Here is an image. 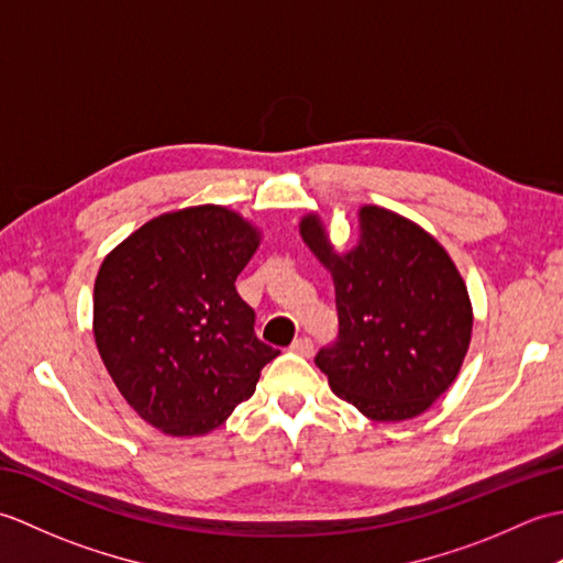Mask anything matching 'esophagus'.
<instances>
[{"mask_svg":"<svg viewBox=\"0 0 563 563\" xmlns=\"http://www.w3.org/2000/svg\"><path fill=\"white\" fill-rule=\"evenodd\" d=\"M290 351L292 353H297V355H305V357H309L314 353V343L309 341V339H295V343L290 345Z\"/></svg>","mask_w":563,"mask_h":563,"instance_id":"34e87169","label":"esophagus"}]
</instances>
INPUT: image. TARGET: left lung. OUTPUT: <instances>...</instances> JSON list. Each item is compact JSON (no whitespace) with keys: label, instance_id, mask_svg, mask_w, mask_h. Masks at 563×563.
<instances>
[{"label":"left lung","instance_id":"obj_1","mask_svg":"<svg viewBox=\"0 0 563 563\" xmlns=\"http://www.w3.org/2000/svg\"><path fill=\"white\" fill-rule=\"evenodd\" d=\"M357 232V244L339 254L319 212L300 220L302 242L333 278L341 327L339 343L314 363L331 391L369 421H409L457 379L472 300L445 246L421 224L363 206Z\"/></svg>","mask_w":563,"mask_h":563}]
</instances>
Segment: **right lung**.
Listing matches in <instances>:
<instances>
[{"label":"right lung","instance_id":"obj_1","mask_svg":"<svg viewBox=\"0 0 563 563\" xmlns=\"http://www.w3.org/2000/svg\"><path fill=\"white\" fill-rule=\"evenodd\" d=\"M261 230L222 206L152 218L103 258L93 339L123 399L174 438L220 428L280 351L254 333L234 280Z\"/></svg>","mask_w":563,"mask_h":563}]
</instances>
